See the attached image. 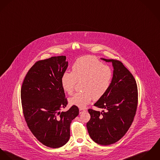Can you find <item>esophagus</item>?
I'll return each instance as SVG.
<instances>
[{"label":"esophagus","instance_id":"esophagus-1","mask_svg":"<svg viewBox=\"0 0 160 160\" xmlns=\"http://www.w3.org/2000/svg\"><path fill=\"white\" fill-rule=\"evenodd\" d=\"M83 112H85V109L82 108H79V113H80V114H81V113H83Z\"/></svg>","mask_w":160,"mask_h":160}]
</instances>
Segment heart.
<instances>
[{
    "label": "heart",
    "instance_id": "b5f03b06",
    "mask_svg": "<svg viewBox=\"0 0 160 160\" xmlns=\"http://www.w3.org/2000/svg\"><path fill=\"white\" fill-rule=\"evenodd\" d=\"M112 78L110 68L92 56H85L77 59L72 66L71 72L65 71L61 78L62 89L72 94L77 82L82 81V92L75 93L69 99L72 105L85 107L92 98L99 99L109 88Z\"/></svg>",
    "mask_w": 160,
    "mask_h": 160
}]
</instances>
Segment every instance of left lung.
I'll use <instances>...</instances> for the list:
<instances>
[{"mask_svg":"<svg viewBox=\"0 0 160 160\" xmlns=\"http://www.w3.org/2000/svg\"><path fill=\"white\" fill-rule=\"evenodd\" d=\"M101 59L112 63L113 77L106 93L94 104L104 110L88 109L91 118L87 127L93 141L108 145L121 139L130 128L137 110L138 92L133 75L122 62Z\"/></svg>","mask_w":160,"mask_h":160,"instance_id":"1","label":"left lung"}]
</instances>
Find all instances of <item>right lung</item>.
<instances>
[{
    "mask_svg": "<svg viewBox=\"0 0 160 160\" xmlns=\"http://www.w3.org/2000/svg\"><path fill=\"white\" fill-rule=\"evenodd\" d=\"M66 56L36 62L27 73L21 89L22 111L28 128L37 139L50 148H59L70 138V125L78 108L68 104L61 78L66 71Z\"/></svg>",
    "mask_w": 160,
    "mask_h": 160,
    "instance_id": "right-lung-1",
    "label": "right lung"
}]
</instances>
